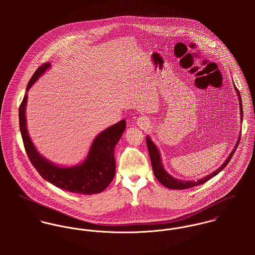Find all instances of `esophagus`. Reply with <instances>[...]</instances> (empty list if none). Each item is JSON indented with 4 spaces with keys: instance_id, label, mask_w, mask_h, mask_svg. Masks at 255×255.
Listing matches in <instances>:
<instances>
[{
    "instance_id": "1",
    "label": "esophagus",
    "mask_w": 255,
    "mask_h": 255,
    "mask_svg": "<svg viewBox=\"0 0 255 255\" xmlns=\"http://www.w3.org/2000/svg\"><path fill=\"white\" fill-rule=\"evenodd\" d=\"M137 123H138V125H139L140 127L146 128V127L148 126V124H149V121H148L147 119H145V118H138Z\"/></svg>"
}]
</instances>
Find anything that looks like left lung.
Returning a JSON list of instances; mask_svg holds the SVG:
<instances>
[{
    "mask_svg": "<svg viewBox=\"0 0 255 255\" xmlns=\"http://www.w3.org/2000/svg\"><path fill=\"white\" fill-rule=\"evenodd\" d=\"M237 89V88H236ZM237 92H238V96H239V99H240V106H241V115H242V120H243V104H242V98H241V94L239 92V90L237 89ZM243 122V121H242ZM146 143H147V148H148V152H149V155H150V160H151V164H152V168H153V173L156 177V179L161 182L163 185H165L166 187H169V188H172V189H185V188H189V187H192V186H195V185H199V184H202L204 182L209 181L211 178H213L214 176L218 175L219 173L228 165V163L231 161L234 153L236 152L239 143H240V139L238 140L237 144L235 146L234 150L232 151V153L229 155L228 159L225 161V163L219 168L218 170H216L215 172H213L212 174L204 177L203 179L201 180H198V181H181V180H177L175 178H173L171 175H169L165 169L163 168V165H162V162H161V158H160V153L157 149L156 145L151 141V139L149 138V136H147L146 138Z\"/></svg>",
    "mask_w": 255,
    "mask_h": 255,
    "instance_id": "8db88e82",
    "label": "left lung"
}]
</instances>
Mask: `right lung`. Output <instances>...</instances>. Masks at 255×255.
Masks as SVG:
<instances>
[{
  "label": "right lung",
  "mask_w": 255,
  "mask_h": 255,
  "mask_svg": "<svg viewBox=\"0 0 255 255\" xmlns=\"http://www.w3.org/2000/svg\"><path fill=\"white\" fill-rule=\"evenodd\" d=\"M50 67L43 64L30 78L26 91ZM25 94L19 106V128L25 152L39 175L55 186L79 194H94L103 191L115 177L116 161L114 149L126 129V122L122 120L101 132L93 141L85 161L76 167L61 168L51 164L37 152L26 129Z\"/></svg>",
  "instance_id": "obj_1"
}]
</instances>
